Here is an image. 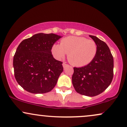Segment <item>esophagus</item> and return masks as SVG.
<instances>
[{
  "label": "esophagus",
  "mask_w": 127,
  "mask_h": 127,
  "mask_svg": "<svg viewBox=\"0 0 127 127\" xmlns=\"http://www.w3.org/2000/svg\"><path fill=\"white\" fill-rule=\"evenodd\" d=\"M68 65L67 64H65V63H63V67L64 68H65V67H67Z\"/></svg>",
  "instance_id": "obj_1"
}]
</instances>
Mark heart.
Wrapping results in <instances>:
<instances>
[{
	"label": "heart",
	"instance_id": "heart-1",
	"mask_svg": "<svg viewBox=\"0 0 127 127\" xmlns=\"http://www.w3.org/2000/svg\"><path fill=\"white\" fill-rule=\"evenodd\" d=\"M97 44L94 40L84 37L68 36L63 39L60 44L51 48L52 54L57 60H62L67 54L68 60L72 65L82 67L88 65L95 58Z\"/></svg>",
	"mask_w": 127,
	"mask_h": 127
}]
</instances>
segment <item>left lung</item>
<instances>
[{"label":"left lung","mask_w":127,"mask_h":127,"mask_svg":"<svg viewBox=\"0 0 127 127\" xmlns=\"http://www.w3.org/2000/svg\"><path fill=\"white\" fill-rule=\"evenodd\" d=\"M89 36L97 44V54L88 65L73 68L72 80L77 93L94 97L103 93L111 84L113 76V58L105 42L96 36Z\"/></svg>","instance_id":"left-lung-1"}]
</instances>
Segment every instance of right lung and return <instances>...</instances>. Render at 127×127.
Segmentation results:
<instances>
[{"mask_svg":"<svg viewBox=\"0 0 127 127\" xmlns=\"http://www.w3.org/2000/svg\"><path fill=\"white\" fill-rule=\"evenodd\" d=\"M61 37L40 33L20 43L13 66L16 81L22 88L33 94L48 93L54 88L63 67V63L53 57L51 48Z\"/></svg>","mask_w":127,"mask_h":127,"instance_id":"1","label":"right lung"}]
</instances>
